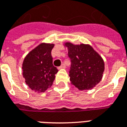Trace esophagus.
<instances>
[{"instance_id":"esophagus-1","label":"esophagus","mask_w":127,"mask_h":127,"mask_svg":"<svg viewBox=\"0 0 127 127\" xmlns=\"http://www.w3.org/2000/svg\"><path fill=\"white\" fill-rule=\"evenodd\" d=\"M64 68H65V65H64V64H63L61 66H59V67H58V69H64Z\"/></svg>"}]
</instances>
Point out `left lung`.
<instances>
[{"instance_id": "obj_1", "label": "left lung", "mask_w": 127, "mask_h": 127, "mask_svg": "<svg viewBox=\"0 0 127 127\" xmlns=\"http://www.w3.org/2000/svg\"><path fill=\"white\" fill-rule=\"evenodd\" d=\"M64 45L71 62L69 71L71 84L80 91L91 90L103 77L105 64L102 57L88 44L66 42Z\"/></svg>"}]
</instances>
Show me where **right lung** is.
Returning <instances> with one entry per match:
<instances>
[{"label": "right lung", "instance_id": "right-lung-1", "mask_svg": "<svg viewBox=\"0 0 127 127\" xmlns=\"http://www.w3.org/2000/svg\"><path fill=\"white\" fill-rule=\"evenodd\" d=\"M54 44L41 43L26 56L22 63L25 82L32 91L43 93L52 86L58 70L53 65L51 52Z\"/></svg>", "mask_w": 127, "mask_h": 127}]
</instances>
